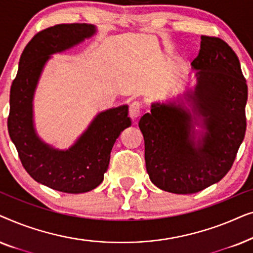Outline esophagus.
Listing matches in <instances>:
<instances>
[{
	"label": "esophagus",
	"instance_id": "esophagus-1",
	"mask_svg": "<svg viewBox=\"0 0 253 253\" xmlns=\"http://www.w3.org/2000/svg\"><path fill=\"white\" fill-rule=\"evenodd\" d=\"M141 113V102L138 101V100H134L130 103L129 106V114L131 116V119H137L138 116L140 115Z\"/></svg>",
	"mask_w": 253,
	"mask_h": 253
}]
</instances>
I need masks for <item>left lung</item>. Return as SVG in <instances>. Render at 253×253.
<instances>
[{
    "mask_svg": "<svg viewBox=\"0 0 253 253\" xmlns=\"http://www.w3.org/2000/svg\"><path fill=\"white\" fill-rule=\"evenodd\" d=\"M191 67L197 70V84L184 99L191 102L192 113L181 103L155 102L139 121L150 179L159 189L177 195L199 192L221 181L247 130L248 85L229 44L202 36ZM195 125L202 127V134Z\"/></svg>",
    "mask_w": 253,
    "mask_h": 253,
    "instance_id": "8db88e82",
    "label": "left lung"
}]
</instances>
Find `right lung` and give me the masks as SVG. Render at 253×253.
<instances>
[{"label": "right lung", "instance_id": "obj_1", "mask_svg": "<svg viewBox=\"0 0 253 253\" xmlns=\"http://www.w3.org/2000/svg\"><path fill=\"white\" fill-rule=\"evenodd\" d=\"M91 24H60L40 31L24 48L10 88L8 131L23 167L34 181L67 193L95 189L108 169L110 152L121 132L131 126L127 106L99 113L77 141L56 150L38 137L33 124V96L50 55L76 46L95 33Z\"/></svg>", "mask_w": 253, "mask_h": 253}]
</instances>
